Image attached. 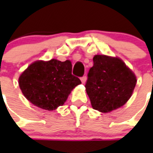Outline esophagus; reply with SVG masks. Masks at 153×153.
Wrapping results in <instances>:
<instances>
[{
	"label": "esophagus",
	"mask_w": 153,
	"mask_h": 153,
	"mask_svg": "<svg viewBox=\"0 0 153 153\" xmlns=\"http://www.w3.org/2000/svg\"><path fill=\"white\" fill-rule=\"evenodd\" d=\"M81 79V81H82V83H85L87 81V76L81 77V79Z\"/></svg>",
	"instance_id": "esophagus-1"
}]
</instances>
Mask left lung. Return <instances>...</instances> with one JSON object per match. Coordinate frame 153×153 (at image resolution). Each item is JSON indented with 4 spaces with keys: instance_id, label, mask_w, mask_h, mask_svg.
<instances>
[{
    "instance_id": "left-lung-1",
    "label": "left lung",
    "mask_w": 153,
    "mask_h": 153,
    "mask_svg": "<svg viewBox=\"0 0 153 153\" xmlns=\"http://www.w3.org/2000/svg\"><path fill=\"white\" fill-rule=\"evenodd\" d=\"M136 83L135 74L120 58L96 55L85 88L93 109L107 113L128 102Z\"/></svg>"
}]
</instances>
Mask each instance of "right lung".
<instances>
[{"label": "right lung", "instance_id": "right-lung-1", "mask_svg": "<svg viewBox=\"0 0 153 153\" xmlns=\"http://www.w3.org/2000/svg\"><path fill=\"white\" fill-rule=\"evenodd\" d=\"M81 83L72 74L70 60H37L19 78L24 96L34 106L53 111L62 106L71 91Z\"/></svg>", "mask_w": 153, "mask_h": 153}]
</instances>
